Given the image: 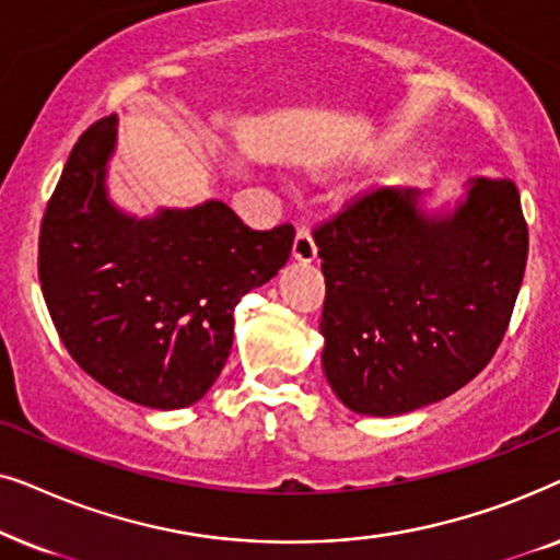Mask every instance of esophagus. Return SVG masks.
Listing matches in <instances>:
<instances>
[{"instance_id":"34e87169","label":"esophagus","mask_w":560,"mask_h":560,"mask_svg":"<svg viewBox=\"0 0 560 560\" xmlns=\"http://www.w3.org/2000/svg\"><path fill=\"white\" fill-rule=\"evenodd\" d=\"M293 259L301 265H311L316 259V242H313V236L305 229H298L293 240Z\"/></svg>"}]
</instances>
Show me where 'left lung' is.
<instances>
[{
    "instance_id": "left-lung-1",
    "label": "left lung",
    "mask_w": 560,
    "mask_h": 560,
    "mask_svg": "<svg viewBox=\"0 0 560 560\" xmlns=\"http://www.w3.org/2000/svg\"><path fill=\"white\" fill-rule=\"evenodd\" d=\"M326 280L324 362L359 416L439 402L489 364L527 262V224L510 178H471L451 209L380 188L313 232Z\"/></svg>"
}]
</instances>
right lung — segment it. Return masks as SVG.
Returning <instances> with one entry per match:
<instances>
[{
	"label": "right lung",
	"mask_w": 560,
	"mask_h": 560,
	"mask_svg": "<svg viewBox=\"0 0 560 560\" xmlns=\"http://www.w3.org/2000/svg\"><path fill=\"white\" fill-rule=\"evenodd\" d=\"M114 150L106 117L68 155L40 226L43 298L98 385L144 408H188L224 370L236 303L285 267L295 232H255L221 201L121 211L106 190Z\"/></svg>",
	"instance_id": "right-lung-1"
}]
</instances>
